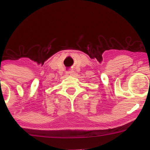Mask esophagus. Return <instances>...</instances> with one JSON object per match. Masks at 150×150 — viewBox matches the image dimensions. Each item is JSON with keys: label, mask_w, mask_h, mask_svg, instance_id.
Masks as SVG:
<instances>
[{"label": "esophagus", "mask_w": 150, "mask_h": 150, "mask_svg": "<svg viewBox=\"0 0 150 150\" xmlns=\"http://www.w3.org/2000/svg\"><path fill=\"white\" fill-rule=\"evenodd\" d=\"M74 72L73 71H67V76H74Z\"/></svg>", "instance_id": "34e87169"}]
</instances>
